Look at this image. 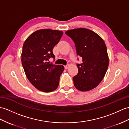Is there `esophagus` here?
<instances>
[{
  "label": "esophagus",
  "mask_w": 129,
  "mask_h": 129,
  "mask_svg": "<svg viewBox=\"0 0 129 129\" xmlns=\"http://www.w3.org/2000/svg\"><path fill=\"white\" fill-rule=\"evenodd\" d=\"M69 67H70V65L68 64V65H67V66H64V68L66 69V70H67V69H68V68H69Z\"/></svg>",
  "instance_id": "1"
}]
</instances>
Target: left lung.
<instances>
[{"instance_id": "left-lung-1", "label": "left lung", "mask_w": 129, "mask_h": 129, "mask_svg": "<svg viewBox=\"0 0 129 129\" xmlns=\"http://www.w3.org/2000/svg\"><path fill=\"white\" fill-rule=\"evenodd\" d=\"M65 33L73 40L78 56L83 63L77 64L78 74L73 78L74 85L81 91L92 90L98 85L106 73L109 64L107 47L102 38L86 28H76Z\"/></svg>"}]
</instances>
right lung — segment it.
Listing matches in <instances>:
<instances>
[{
	"mask_svg": "<svg viewBox=\"0 0 129 129\" xmlns=\"http://www.w3.org/2000/svg\"><path fill=\"white\" fill-rule=\"evenodd\" d=\"M62 35L61 30L39 29L31 34L23 44L21 61L25 74L41 91L52 92L58 87L64 66L48 61L50 57L55 59L52 49Z\"/></svg>",
	"mask_w": 129,
	"mask_h": 129,
	"instance_id": "obj_1",
	"label": "right lung"
}]
</instances>
